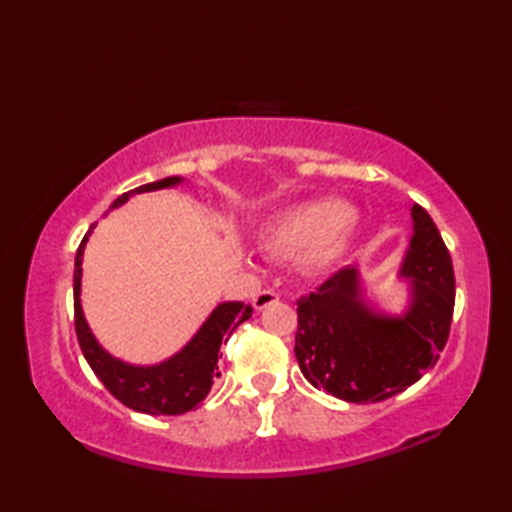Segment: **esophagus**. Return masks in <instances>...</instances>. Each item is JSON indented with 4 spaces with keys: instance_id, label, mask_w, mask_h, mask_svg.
Wrapping results in <instances>:
<instances>
[{
    "instance_id": "1",
    "label": "esophagus",
    "mask_w": 512,
    "mask_h": 512,
    "mask_svg": "<svg viewBox=\"0 0 512 512\" xmlns=\"http://www.w3.org/2000/svg\"><path fill=\"white\" fill-rule=\"evenodd\" d=\"M279 301V295L275 290H259L257 295L253 297V308L255 310H264L268 306H273V303Z\"/></svg>"
}]
</instances>
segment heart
Returning a JSON list of instances; mask_svg holds the SVG:
<instances>
[{
    "instance_id": "1",
    "label": "heart",
    "mask_w": 512,
    "mask_h": 512,
    "mask_svg": "<svg viewBox=\"0 0 512 512\" xmlns=\"http://www.w3.org/2000/svg\"><path fill=\"white\" fill-rule=\"evenodd\" d=\"M352 233V206L323 198L303 202L277 215L262 231V246L277 257H303L306 266H330Z\"/></svg>"
}]
</instances>
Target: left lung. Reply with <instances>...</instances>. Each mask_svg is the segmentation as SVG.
<instances>
[{"label":"left lung","instance_id":"obj_1","mask_svg":"<svg viewBox=\"0 0 512 512\" xmlns=\"http://www.w3.org/2000/svg\"><path fill=\"white\" fill-rule=\"evenodd\" d=\"M402 264L411 277V306L402 317L369 310L356 270L345 266L297 299L295 356L308 383L367 405L400 394L438 363L449 339L455 275L449 248L420 204Z\"/></svg>","mask_w":512,"mask_h":512}]
</instances>
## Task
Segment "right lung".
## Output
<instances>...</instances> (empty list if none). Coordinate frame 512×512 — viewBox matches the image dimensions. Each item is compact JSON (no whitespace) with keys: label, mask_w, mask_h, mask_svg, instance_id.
Returning a JSON list of instances; mask_svg holds the SVG:
<instances>
[{"label":"right lung","mask_w":512,"mask_h":512,"mask_svg":"<svg viewBox=\"0 0 512 512\" xmlns=\"http://www.w3.org/2000/svg\"><path fill=\"white\" fill-rule=\"evenodd\" d=\"M180 178H165L158 182H149L134 191L118 195L114 206H121L129 200V195L156 191L178 184ZM94 228V226H92ZM90 228V231H92ZM88 231V235H90ZM88 235L81 239L79 250L74 259V330L79 347L85 356V361L92 367V372L99 376L101 383L110 394L121 400L125 407L149 413V416H180L193 407H198L211 391L215 378H220L217 369V358H220L222 341H228L239 323L253 317V306L248 303H220L211 317L204 321L198 334L184 345V350L169 361L154 365V367H134L116 361L107 354L103 347L96 343L88 323L83 319L81 310V264H83V248L88 242Z\"/></svg>","instance_id":"obj_1"}]
</instances>
